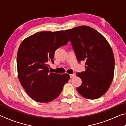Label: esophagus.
<instances>
[{
    "label": "esophagus",
    "instance_id": "esophagus-1",
    "mask_svg": "<svg viewBox=\"0 0 126 126\" xmlns=\"http://www.w3.org/2000/svg\"><path fill=\"white\" fill-rule=\"evenodd\" d=\"M76 76V74H74V73L72 74H70V77H71V78H73L74 77H75Z\"/></svg>",
    "mask_w": 126,
    "mask_h": 126
}]
</instances>
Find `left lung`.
<instances>
[{
  "label": "left lung",
  "instance_id": "8db88e82",
  "mask_svg": "<svg viewBox=\"0 0 126 126\" xmlns=\"http://www.w3.org/2000/svg\"><path fill=\"white\" fill-rule=\"evenodd\" d=\"M65 32L78 61H85L86 71L77 73L82 82L77 90L86 98H98L108 91L113 79L114 58L111 47L92 28L82 25Z\"/></svg>",
  "mask_w": 126,
  "mask_h": 126
}]
</instances>
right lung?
Listing matches in <instances>:
<instances>
[{
  "instance_id": "1",
  "label": "right lung",
  "mask_w": 126,
  "mask_h": 126,
  "mask_svg": "<svg viewBox=\"0 0 126 126\" xmlns=\"http://www.w3.org/2000/svg\"><path fill=\"white\" fill-rule=\"evenodd\" d=\"M69 38L63 31L40 32L29 36L20 44L17 54L18 78L29 96L46 103L60 95L69 75L52 73L49 61L54 63L55 51L67 44Z\"/></svg>"
}]
</instances>
